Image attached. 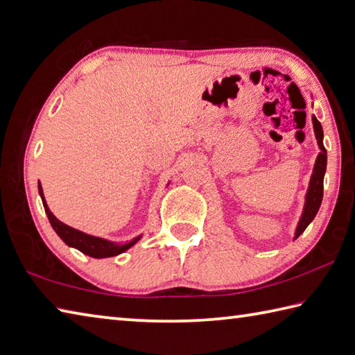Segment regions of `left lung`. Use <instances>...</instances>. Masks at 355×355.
I'll use <instances>...</instances> for the list:
<instances>
[{"mask_svg": "<svg viewBox=\"0 0 355 355\" xmlns=\"http://www.w3.org/2000/svg\"><path fill=\"white\" fill-rule=\"evenodd\" d=\"M312 123H313V131H315V137L320 146V153L318 157L315 160V165H313V173L311 176V182H309V189H307L306 193V200H304V209H303V215L298 220L297 230H295V238L297 239L302 233L306 230V227L309 225L313 218H315L317 211L322 205L323 200V179H324V173H326V162H327V153L323 145V128L322 123L318 122L315 116H312Z\"/></svg>", "mask_w": 355, "mask_h": 355, "instance_id": "1", "label": "left lung"}]
</instances>
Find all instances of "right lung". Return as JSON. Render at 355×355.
<instances>
[{"instance_id": "add662e5", "label": "right lung", "mask_w": 355, "mask_h": 355, "mask_svg": "<svg viewBox=\"0 0 355 355\" xmlns=\"http://www.w3.org/2000/svg\"><path fill=\"white\" fill-rule=\"evenodd\" d=\"M38 193H40V196H42L44 211H46V215H48L52 229L55 230L57 235L63 239L64 244H68L69 247H73V249L80 250L82 253H85V255L92 257V258L116 257V255H120V253H123L125 250H128L130 247L135 245L137 241L142 238L139 235L137 238L131 239L130 243L120 244V243H112V241L103 239V238L88 235V233H83L77 229H72V227L63 224L62 220H58L55 216H53V213L49 210L48 204H46L42 184L40 182H38Z\"/></svg>"}]
</instances>
